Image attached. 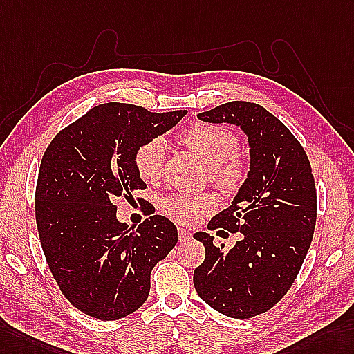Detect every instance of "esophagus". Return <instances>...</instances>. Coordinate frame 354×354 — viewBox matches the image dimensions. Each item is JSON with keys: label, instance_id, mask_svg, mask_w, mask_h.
Listing matches in <instances>:
<instances>
[{"label": "esophagus", "instance_id": "34e87169", "mask_svg": "<svg viewBox=\"0 0 354 354\" xmlns=\"http://www.w3.org/2000/svg\"><path fill=\"white\" fill-rule=\"evenodd\" d=\"M191 237H192V232L191 231L186 230V228H182V227L178 228V239L182 240V242H183V240H189Z\"/></svg>", "mask_w": 354, "mask_h": 354}]
</instances>
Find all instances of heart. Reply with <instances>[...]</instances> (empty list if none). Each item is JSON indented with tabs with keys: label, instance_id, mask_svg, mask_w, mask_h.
<instances>
[{
	"label": "heart",
	"instance_id": "1",
	"mask_svg": "<svg viewBox=\"0 0 354 354\" xmlns=\"http://www.w3.org/2000/svg\"><path fill=\"white\" fill-rule=\"evenodd\" d=\"M178 142L195 153L209 168L210 182L225 194L237 192L248 177V162L237 153L239 140L230 129L210 123H194L178 133ZM165 144L160 138L142 142L135 150V169L142 180H158L163 169ZM218 200L210 194H171L160 203L162 212L176 222L192 223L212 213Z\"/></svg>",
	"mask_w": 354,
	"mask_h": 354
}]
</instances>
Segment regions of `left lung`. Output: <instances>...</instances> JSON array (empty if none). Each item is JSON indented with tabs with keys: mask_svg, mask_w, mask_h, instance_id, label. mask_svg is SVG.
Returning <instances> with one entry per match:
<instances>
[{
	"mask_svg": "<svg viewBox=\"0 0 354 354\" xmlns=\"http://www.w3.org/2000/svg\"><path fill=\"white\" fill-rule=\"evenodd\" d=\"M198 117L240 126L251 145L246 182L207 225L240 232V240L225 251L207 232L194 236L205 248L194 272L198 296L218 313L245 320L269 311L296 281L317 222L315 180L296 136L257 103L228 102Z\"/></svg>",
	"mask_w": 354,
	"mask_h": 354,
	"instance_id": "8db88e82",
	"label": "left lung"
}]
</instances>
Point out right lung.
I'll use <instances>...</instances> for the list:
<instances>
[{"label": "right lung", "instance_id": "1", "mask_svg": "<svg viewBox=\"0 0 354 354\" xmlns=\"http://www.w3.org/2000/svg\"><path fill=\"white\" fill-rule=\"evenodd\" d=\"M185 114L103 103L45 150L34 203L40 243L59 290L84 314L111 322L135 313L149 297L153 267L176 246L177 228L165 216L153 214L129 232L115 213L118 200L131 203L147 187L135 150Z\"/></svg>", "mask_w": 354, "mask_h": 354}]
</instances>
